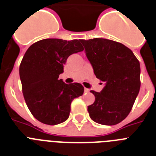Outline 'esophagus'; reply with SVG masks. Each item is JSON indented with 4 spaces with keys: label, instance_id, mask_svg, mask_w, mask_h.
Returning <instances> with one entry per match:
<instances>
[{
    "label": "esophagus",
    "instance_id": "obj_1",
    "mask_svg": "<svg viewBox=\"0 0 156 156\" xmlns=\"http://www.w3.org/2000/svg\"><path fill=\"white\" fill-rule=\"evenodd\" d=\"M84 91H85V93H89L90 90L88 89V88H84Z\"/></svg>",
    "mask_w": 156,
    "mask_h": 156
}]
</instances>
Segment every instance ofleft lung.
<instances>
[{
	"instance_id": "obj_1",
	"label": "left lung",
	"mask_w": 156,
	"mask_h": 156,
	"mask_svg": "<svg viewBox=\"0 0 156 156\" xmlns=\"http://www.w3.org/2000/svg\"><path fill=\"white\" fill-rule=\"evenodd\" d=\"M81 42L96 78L104 83L99 93L91 90L95 101L88 106L90 117L102 125L118 124L129 115L140 92V62L122 43L104 38Z\"/></svg>"
}]
</instances>
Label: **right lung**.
I'll use <instances>...</instances> for the list:
<instances>
[{"mask_svg":"<svg viewBox=\"0 0 156 156\" xmlns=\"http://www.w3.org/2000/svg\"><path fill=\"white\" fill-rule=\"evenodd\" d=\"M81 40L47 38L30 45L21 61L19 74L28 108L42 123L57 125L69 118L74 98L82 95L80 83L59 79L69 55L83 50Z\"/></svg>","mask_w":156,"mask_h":156,"instance_id":"obj_1","label":"right lung"}]
</instances>
